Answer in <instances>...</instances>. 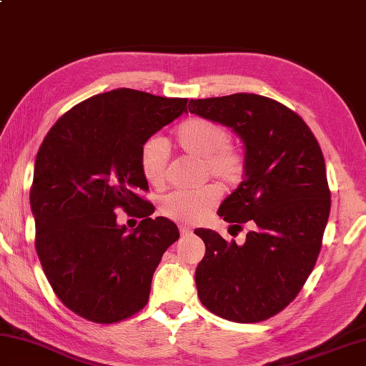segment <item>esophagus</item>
Segmentation results:
<instances>
[{"mask_svg": "<svg viewBox=\"0 0 366 366\" xmlns=\"http://www.w3.org/2000/svg\"><path fill=\"white\" fill-rule=\"evenodd\" d=\"M179 233H182V236H188L191 233V228L189 227H179Z\"/></svg>", "mask_w": 366, "mask_h": 366, "instance_id": "1", "label": "esophagus"}]
</instances>
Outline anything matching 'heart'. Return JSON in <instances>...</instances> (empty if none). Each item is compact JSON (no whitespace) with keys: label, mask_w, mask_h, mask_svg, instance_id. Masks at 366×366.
Instances as JSON below:
<instances>
[{"label":"heart","mask_w":366,"mask_h":366,"mask_svg":"<svg viewBox=\"0 0 366 366\" xmlns=\"http://www.w3.org/2000/svg\"><path fill=\"white\" fill-rule=\"evenodd\" d=\"M175 143L184 152L201 157L206 173L219 179L225 187H234L246 175L247 157L244 149L229 143V133L225 127L209 119L194 117L177 127L173 133ZM169 149L164 139L147 138L139 147L138 164L146 182L152 187H162L167 177ZM220 197V189L214 184L207 187L175 191L160 202V212L167 219L179 223L201 222Z\"/></svg>","instance_id":"heart-1"}]
</instances>
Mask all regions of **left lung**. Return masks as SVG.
I'll return each mask as SVG.
<instances>
[{
	"label": "left lung",
	"mask_w": 366,
	"mask_h": 366,
	"mask_svg": "<svg viewBox=\"0 0 366 366\" xmlns=\"http://www.w3.org/2000/svg\"><path fill=\"white\" fill-rule=\"evenodd\" d=\"M189 112L233 128L244 141V179L219 215L239 229L252 227L241 246L194 229L206 244L197 296L229 322H264L296 299L322 249L331 209L322 147L300 115L267 96L191 99Z\"/></svg>",
	"instance_id": "1"
}]
</instances>
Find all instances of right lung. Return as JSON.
Segmentation results:
<instances>
[{"instance_id":"obj_1","label":"right lung","mask_w":366,"mask_h":366,"mask_svg":"<svg viewBox=\"0 0 366 366\" xmlns=\"http://www.w3.org/2000/svg\"><path fill=\"white\" fill-rule=\"evenodd\" d=\"M187 104L112 89L79 102L44 137L30 188L35 247L56 296L79 317L117 323L149 300L152 274L179 233L169 219L151 217L138 154ZM119 208L142 219L130 235L117 225Z\"/></svg>"}]
</instances>
